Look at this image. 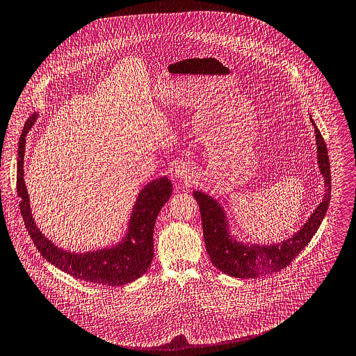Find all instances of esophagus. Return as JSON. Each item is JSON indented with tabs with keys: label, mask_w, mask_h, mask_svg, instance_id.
Listing matches in <instances>:
<instances>
[{
	"label": "esophagus",
	"mask_w": 356,
	"mask_h": 356,
	"mask_svg": "<svg viewBox=\"0 0 356 356\" xmlns=\"http://www.w3.org/2000/svg\"><path fill=\"white\" fill-rule=\"evenodd\" d=\"M190 175H191V170H190V168L187 166V165H177L176 166V169H175V176L177 177V179H180V180H187L188 177H190Z\"/></svg>",
	"instance_id": "obj_1"
}]
</instances>
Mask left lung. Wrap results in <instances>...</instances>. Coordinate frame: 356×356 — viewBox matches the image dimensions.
<instances>
[{"instance_id": "1", "label": "left lung", "mask_w": 356, "mask_h": 356, "mask_svg": "<svg viewBox=\"0 0 356 356\" xmlns=\"http://www.w3.org/2000/svg\"><path fill=\"white\" fill-rule=\"evenodd\" d=\"M311 122L315 126L318 163L321 173L325 177L326 193L321 205L315 209L302 229L298 230V233H296L293 237L272 245H250L238 243L230 237L226 215L218 201L202 191L193 193L201 211L207 252L213 266H216L223 273L233 277L251 279L280 272L296 259V257L308 245V243L318 232L330 205L332 173L326 143L312 119Z\"/></svg>"}]
</instances>
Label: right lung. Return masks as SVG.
Segmentation results:
<instances>
[{
    "instance_id": "right-lung-1",
    "label": "right lung",
    "mask_w": 356,
    "mask_h": 356,
    "mask_svg": "<svg viewBox=\"0 0 356 356\" xmlns=\"http://www.w3.org/2000/svg\"><path fill=\"white\" fill-rule=\"evenodd\" d=\"M34 120L35 115L27 119L19 138L16 190L20 198V213L35 248L49 264L86 283L115 287L137 280L151 266L154 258V226L159 211L172 195V183L168 177H161L148 183L140 191L130 216L129 232L120 244L84 254L63 251L38 230L30 213L29 195L23 179V158L26 134Z\"/></svg>"
}]
</instances>
